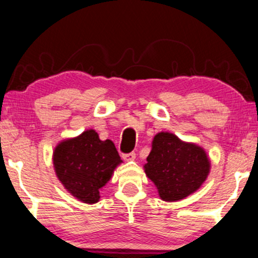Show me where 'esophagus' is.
Returning a JSON list of instances; mask_svg holds the SVG:
<instances>
[{"instance_id":"1","label":"esophagus","mask_w":258,"mask_h":258,"mask_svg":"<svg viewBox=\"0 0 258 258\" xmlns=\"http://www.w3.org/2000/svg\"><path fill=\"white\" fill-rule=\"evenodd\" d=\"M135 157H136V154L134 152L123 154V159L126 160V162H130V160H134Z\"/></svg>"}]
</instances>
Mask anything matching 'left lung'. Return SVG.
Returning a JSON list of instances; mask_svg holds the SVG:
<instances>
[{"label":"left lung","mask_w":258,"mask_h":258,"mask_svg":"<svg viewBox=\"0 0 258 258\" xmlns=\"http://www.w3.org/2000/svg\"><path fill=\"white\" fill-rule=\"evenodd\" d=\"M211 169L207 152L199 145L182 141L169 132L153 138L144 170L164 202L182 201L197 192Z\"/></svg>","instance_id":"1"}]
</instances>
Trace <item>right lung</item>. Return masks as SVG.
Returning <instances> with one entry per match:
<instances>
[{
    "label": "right lung",
    "mask_w": 258,
    "mask_h": 258,
    "mask_svg": "<svg viewBox=\"0 0 258 258\" xmlns=\"http://www.w3.org/2000/svg\"><path fill=\"white\" fill-rule=\"evenodd\" d=\"M123 160L111 140H100L94 129L61 140L53 151L57 180L71 196L86 204L100 201V190Z\"/></svg>",
    "instance_id": "1"
}]
</instances>
